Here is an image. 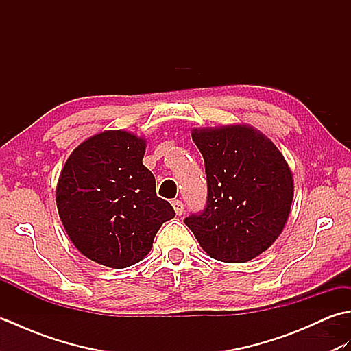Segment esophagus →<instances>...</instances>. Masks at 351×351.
I'll return each mask as SVG.
<instances>
[{
	"instance_id": "34e87169",
	"label": "esophagus",
	"mask_w": 351,
	"mask_h": 351,
	"mask_svg": "<svg viewBox=\"0 0 351 351\" xmlns=\"http://www.w3.org/2000/svg\"><path fill=\"white\" fill-rule=\"evenodd\" d=\"M171 205H173V210L178 215H181L184 213V204L181 202L180 199H173L171 200Z\"/></svg>"
}]
</instances>
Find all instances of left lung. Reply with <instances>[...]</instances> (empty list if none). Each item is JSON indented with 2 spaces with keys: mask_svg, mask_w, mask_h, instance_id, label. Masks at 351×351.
Listing matches in <instances>:
<instances>
[{
  "mask_svg": "<svg viewBox=\"0 0 351 351\" xmlns=\"http://www.w3.org/2000/svg\"><path fill=\"white\" fill-rule=\"evenodd\" d=\"M191 137L205 161L208 196L184 223L211 258L247 263L283 230L293 173L273 141L249 125L193 130Z\"/></svg>",
  "mask_w": 351,
  "mask_h": 351,
  "instance_id": "8db88e82",
  "label": "left lung"
}]
</instances>
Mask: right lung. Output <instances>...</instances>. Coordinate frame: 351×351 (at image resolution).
Returning a JSON list of instances; mask_svg holds the SVG:
<instances>
[{
    "label": "right lung",
    "instance_id": "right-lung-1",
    "mask_svg": "<svg viewBox=\"0 0 351 351\" xmlns=\"http://www.w3.org/2000/svg\"><path fill=\"white\" fill-rule=\"evenodd\" d=\"M146 141L126 131H104L83 141L66 161L57 184V210L73 245L111 268L140 263L155 234L175 217L156 196L143 166Z\"/></svg>",
    "mask_w": 351,
    "mask_h": 351
}]
</instances>
